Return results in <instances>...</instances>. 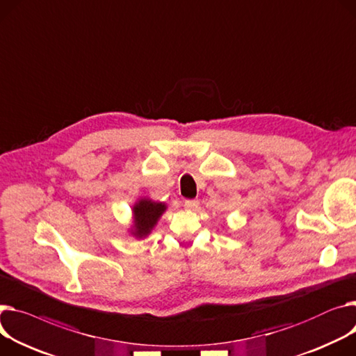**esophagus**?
Returning <instances> with one entry per match:
<instances>
[{"mask_svg":"<svg viewBox=\"0 0 356 356\" xmlns=\"http://www.w3.org/2000/svg\"><path fill=\"white\" fill-rule=\"evenodd\" d=\"M184 206L187 209H196L199 206V200H196V199H187V200H184Z\"/></svg>","mask_w":356,"mask_h":356,"instance_id":"obj_1","label":"esophagus"}]
</instances>
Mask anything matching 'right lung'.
<instances>
[{"label":"right lung","instance_id":"add662e5","mask_svg":"<svg viewBox=\"0 0 356 356\" xmlns=\"http://www.w3.org/2000/svg\"><path fill=\"white\" fill-rule=\"evenodd\" d=\"M164 210L165 206L163 203H156L152 200H140L133 209L136 226L134 234L138 236V238L146 236L153 229V226L156 225L157 219Z\"/></svg>","mask_w":356,"mask_h":356}]
</instances>
